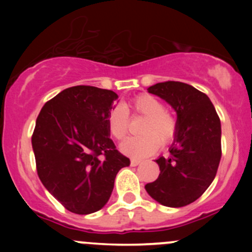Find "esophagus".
<instances>
[{"label":"esophagus","instance_id":"1","mask_svg":"<svg viewBox=\"0 0 252 252\" xmlns=\"http://www.w3.org/2000/svg\"><path fill=\"white\" fill-rule=\"evenodd\" d=\"M141 163V161L140 159H136V158H131L130 159V164L133 167H135V166H138V164H140Z\"/></svg>","mask_w":252,"mask_h":252}]
</instances>
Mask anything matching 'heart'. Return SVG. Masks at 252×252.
<instances>
[{"mask_svg": "<svg viewBox=\"0 0 252 252\" xmlns=\"http://www.w3.org/2000/svg\"><path fill=\"white\" fill-rule=\"evenodd\" d=\"M128 114L145 117L140 126V136L130 138L121 145L126 155L141 158L154 155L159 142L168 144L177 131V119L169 111L164 110L163 102L156 96L142 94L122 107L112 108L107 116L108 131L116 140H123L129 130Z\"/></svg>", "mask_w": 252, "mask_h": 252, "instance_id": "heart-1", "label": "heart"}]
</instances>
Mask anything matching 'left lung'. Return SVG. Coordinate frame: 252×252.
Wrapping results in <instances>:
<instances>
[{"instance_id": "8db88e82", "label": "left lung", "mask_w": 252, "mask_h": 252, "mask_svg": "<svg viewBox=\"0 0 252 252\" xmlns=\"http://www.w3.org/2000/svg\"><path fill=\"white\" fill-rule=\"evenodd\" d=\"M172 106L177 131L171 156L156 159L158 178L145 185L147 194L167 207L196 201L215 179L220 166V121L206 94L180 81H164L147 89Z\"/></svg>"}]
</instances>
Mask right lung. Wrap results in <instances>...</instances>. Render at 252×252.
I'll return each mask as SVG.
<instances>
[{
    "mask_svg": "<svg viewBox=\"0 0 252 252\" xmlns=\"http://www.w3.org/2000/svg\"><path fill=\"white\" fill-rule=\"evenodd\" d=\"M118 95L78 85L44 105L32 144L40 180L68 211L89 215L110 200L116 175L130 164L110 138L107 116Z\"/></svg>",
    "mask_w": 252,
    "mask_h": 252,
    "instance_id": "obj_1",
    "label": "right lung"
}]
</instances>
